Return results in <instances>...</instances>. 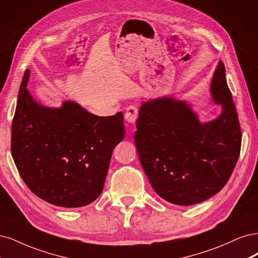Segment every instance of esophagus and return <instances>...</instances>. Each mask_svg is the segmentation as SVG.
Wrapping results in <instances>:
<instances>
[{
  "label": "esophagus",
  "mask_w": 258,
  "mask_h": 258,
  "mask_svg": "<svg viewBox=\"0 0 258 258\" xmlns=\"http://www.w3.org/2000/svg\"><path fill=\"white\" fill-rule=\"evenodd\" d=\"M138 117V109L135 106H128L125 110V114H124V118H125V121L131 123V124H135L136 120Z\"/></svg>",
  "instance_id": "34e87169"
}]
</instances>
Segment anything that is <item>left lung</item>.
<instances>
[{"instance_id":"left-lung-1","label":"left lung","mask_w":258,"mask_h":258,"mask_svg":"<svg viewBox=\"0 0 258 258\" xmlns=\"http://www.w3.org/2000/svg\"><path fill=\"white\" fill-rule=\"evenodd\" d=\"M210 93L222 111L209 122L199 121L185 101L171 96L140 106L134 136L140 164L156 194L168 203L190 206L212 197L237 164L242 136L222 61Z\"/></svg>"}]
</instances>
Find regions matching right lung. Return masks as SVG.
I'll use <instances>...</instances> for the list:
<instances>
[{
    "mask_svg": "<svg viewBox=\"0 0 258 258\" xmlns=\"http://www.w3.org/2000/svg\"><path fill=\"white\" fill-rule=\"evenodd\" d=\"M24 72L12 124V155L24 183L43 201L84 207L101 195L114 147L125 136L123 113H90L65 101L59 108L38 104Z\"/></svg>",
    "mask_w": 258,
    "mask_h": 258,
    "instance_id": "add662e5",
    "label": "right lung"
}]
</instances>
